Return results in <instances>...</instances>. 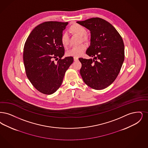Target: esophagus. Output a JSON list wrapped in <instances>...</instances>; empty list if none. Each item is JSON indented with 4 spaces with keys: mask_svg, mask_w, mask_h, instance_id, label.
<instances>
[{
    "mask_svg": "<svg viewBox=\"0 0 148 148\" xmlns=\"http://www.w3.org/2000/svg\"><path fill=\"white\" fill-rule=\"evenodd\" d=\"M73 59H74V61H77V60H78V58H77V57H74Z\"/></svg>",
    "mask_w": 148,
    "mask_h": 148,
    "instance_id": "esophagus-1",
    "label": "esophagus"
}]
</instances>
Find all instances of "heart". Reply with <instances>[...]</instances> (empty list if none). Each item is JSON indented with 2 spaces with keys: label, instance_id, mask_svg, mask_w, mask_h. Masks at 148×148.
<instances>
[{
  "label": "heart",
  "instance_id": "b5f03b06",
  "mask_svg": "<svg viewBox=\"0 0 148 148\" xmlns=\"http://www.w3.org/2000/svg\"><path fill=\"white\" fill-rule=\"evenodd\" d=\"M70 32L75 35H78L81 37V40L84 42L89 41V36L86 34L87 30L83 26L78 24H73L70 26L69 29ZM61 42L62 46L66 48L69 44V39L67 34L64 33L61 36ZM86 49V46L84 44H81L77 46L73 47L67 52V55L69 56L78 57L83 54Z\"/></svg>",
  "mask_w": 148,
  "mask_h": 148
}]
</instances>
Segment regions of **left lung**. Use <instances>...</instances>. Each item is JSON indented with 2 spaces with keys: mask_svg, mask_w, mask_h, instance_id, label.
Masks as SVG:
<instances>
[{
  "mask_svg": "<svg viewBox=\"0 0 148 148\" xmlns=\"http://www.w3.org/2000/svg\"><path fill=\"white\" fill-rule=\"evenodd\" d=\"M77 23L90 32V44L86 54L92 59L79 58L81 76L90 88L101 90L108 87L118 76L124 60L122 38L109 22L92 18Z\"/></svg>",
  "mask_w": 148,
  "mask_h": 148,
  "instance_id": "obj_1",
  "label": "left lung"
}]
</instances>
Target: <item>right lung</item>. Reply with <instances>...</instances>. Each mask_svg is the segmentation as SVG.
Segmentation results:
<instances>
[{
	"label": "right lung",
	"instance_id": "add662e5",
	"mask_svg": "<svg viewBox=\"0 0 148 148\" xmlns=\"http://www.w3.org/2000/svg\"><path fill=\"white\" fill-rule=\"evenodd\" d=\"M68 24L58 21L40 24L32 30L25 43L23 61L26 76L43 94L51 95L58 90L66 71L73 63V57L62 58L64 49L61 36Z\"/></svg>",
	"mask_w": 148,
	"mask_h": 148
}]
</instances>
